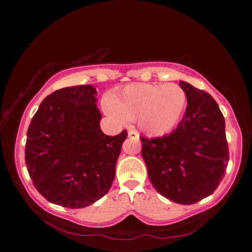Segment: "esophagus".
I'll list each match as a JSON object with an SVG mask.
<instances>
[{
  "instance_id": "esophagus-1",
  "label": "esophagus",
  "mask_w": 252,
  "mask_h": 252,
  "mask_svg": "<svg viewBox=\"0 0 252 252\" xmlns=\"http://www.w3.org/2000/svg\"><path fill=\"white\" fill-rule=\"evenodd\" d=\"M127 135H129L130 139L139 140V133L135 130H129V132H127Z\"/></svg>"
}]
</instances>
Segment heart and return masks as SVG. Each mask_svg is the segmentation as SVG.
<instances>
[{
	"label": "heart",
	"mask_w": 252,
	"mask_h": 252,
	"mask_svg": "<svg viewBox=\"0 0 252 252\" xmlns=\"http://www.w3.org/2000/svg\"><path fill=\"white\" fill-rule=\"evenodd\" d=\"M187 104V93L180 85L135 83L112 93L104 110L118 121L136 119L146 133L162 135L177 126Z\"/></svg>",
	"instance_id": "1"
}]
</instances>
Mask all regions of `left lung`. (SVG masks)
Instances as JSON below:
<instances>
[{"instance_id": "1", "label": "left lung", "mask_w": 252, "mask_h": 252, "mask_svg": "<svg viewBox=\"0 0 252 252\" xmlns=\"http://www.w3.org/2000/svg\"><path fill=\"white\" fill-rule=\"evenodd\" d=\"M188 105L171 133L140 136L141 155L152 186L180 204H193L212 194L224 177L229 161L223 114L215 99L180 81Z\"/></svg>"}]
</instances>
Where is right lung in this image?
<instances>
[{"label": "right lung", "instance_id": "add662e5", "mask_svg": "<svg viewBox=\"0 0 252 252\" xmlns=\"http://www.w3.org/2000/svg\"><path fill=\"white\" fill-rule=\"evenodd\" d=\"M92 85L60 89L42 101L27 133L25 163L33 186L48 201L76 209L108 193L126 130L101 131Z\"/></svg>", "mask_w": 252, "mask_h": 252}]
</instances>
